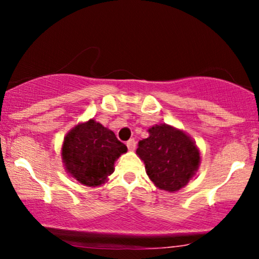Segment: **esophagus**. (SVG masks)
<instances>
[{"label": "esophagus", "mask_w": 259, "mask_h": 259, "mask_svg": "<svg viewBox=\"0 0 259 259\" xmlns=\"http://www.w3.org/2000/svg\"><path fill=\"white\" fill-rule=\"evenodd\" d=\"M126 146H127V148H129V151H135L136 141L134 139H130L129 141L126 142Z\"/></svg>", "instance_id": "1"}]
</instances>
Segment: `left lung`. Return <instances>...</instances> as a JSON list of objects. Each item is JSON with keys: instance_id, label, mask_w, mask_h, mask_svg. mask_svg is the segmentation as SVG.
<instances>
[{"instance_id": "8db88e82", "label": "left lung", "mask_w": 259, "mask_h": 259, "mask_svg": "<svg viewBox=\"0 0 259 259\" xmlns=\"http://www.w3.org/2000/svg\"><path fill=\"white\" fill-rule=\"evenodd\" d=\"M148 138L139 141L136 154L154 186L177 192L194 178L201 163L196 142L184 130L168 124L151 126Z\"/></svg>"}]
</instances>
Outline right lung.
Returning a JSON list of instances; mask_svg holds the SVG:
<instances>
[{"instance_id": "right-lung-1", "label": "right lung", "mask_w": 259, "mask_h": 259, "mask_svg": "<svg viewBox=\"0 0 259 259\" xmlns=\"http://www.w3.org/2000/svg\"><path fill=\"white\" fill-rule=\"evenodd\" d=\"M127 151L108 127L95 119L76 124L64 136L62 162L65 171L89 187L105 184L114 171V163Z\"/></svg>"}]
</instances>
